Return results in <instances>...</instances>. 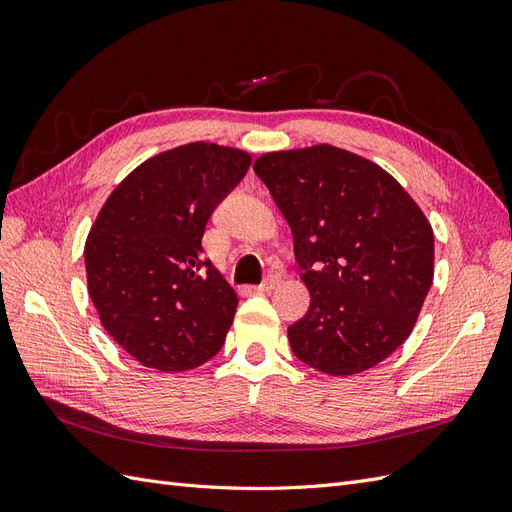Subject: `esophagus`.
Returning <instances> with one entry per match:
<instances>
[{"mask_svg":"<svg viewBox=\"0 0 512 512\" xmlns=\"http://www.w3.org/2000/svg\"><path fill=\"white\" fill-rule=\"evenodd\" d=\"M280 284H282V275L280 273H269L265 277V282H262L260 286H256L254 290H258V292H271L273 288H277Z\"/></svg>","mask_w":512,"mask_h":512,"instance_id":"esophagus-1","label":"esophagus"}]
</instances>
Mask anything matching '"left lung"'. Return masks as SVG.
Returning <instances> with one entry per match:
<instances>
[{
    "label": "left lung",
    "instance_id": "left-lung-1",
    "mask_svg": "<svg viewBox=\"0 0 512 512\" xmlns=\"http://www.w3.org/2000/svg\"><path fill=\"white\" fill-rule=\"evenodd\" d=\"M286 218L312 303L288 327L299 361L329 376L378 365L406 342L433 282V230L401 185L331 145L254 162Z\"/></svg>",
    "mask_w": 512,
    "mask_h": 512
}]
</instances>
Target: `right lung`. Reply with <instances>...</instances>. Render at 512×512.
I'll return each instance as SVG.
<instances>
[{
    "label": "right lung",
    "mask_w": 512,
    "mask_h": 512,
    "mask_svg": "<svg viewBox=\"0 0 512 512\" xmlns=\"http://www.w3.org/2000/svg\"><path fill=\"white\" fill-rule=\"evenodd\" d=\"M250 153L190 143L149 158L106 198L85 243L102 327L138 363L185 371L222 348L237 294L203 256L205 226Z\"/></svg>",
    "instance_id": "add662e5"
}]
</instances>
